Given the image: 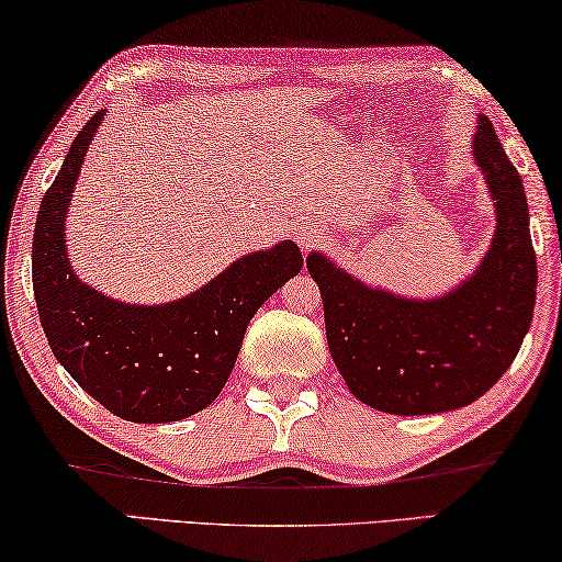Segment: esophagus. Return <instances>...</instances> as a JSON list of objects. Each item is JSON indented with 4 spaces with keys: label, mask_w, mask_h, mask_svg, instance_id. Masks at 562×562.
I'll return each mask as SVG.
<instances>
[{
    "label": "esophagus",
    "mask_w": 562,
    "mask_h": 562,
    "mask_svg": "<svg viewBox=\"0 0 562 562\" xmlns=\"http://www.w3.org/2000/svg\"><path fill=\"white\" fill-rule=\"evenodd\" d=\"M295 236H297L300 249H305V251H307L311 247H315V244H318V239H321V228H315V226H311V224L297 226Z\"/></svg>",
    "instance_id": "34e87169"
}]
</instances>
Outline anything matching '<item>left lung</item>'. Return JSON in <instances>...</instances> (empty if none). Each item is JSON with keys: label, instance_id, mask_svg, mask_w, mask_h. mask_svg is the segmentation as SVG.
I'll return each instance as SVG.
<instances>
[{"label": "left lung", "instance_id": "1", "mask_svg": "<svg viewBox=\"0 0 562 562\" xmlns=\"http://www.w3.org/2000/svg\"><path fill=\"white\" fill-rule=\"evenodd\" d=\"M471 153L496 209L494 239L476 272L440 297L371 288L311 251L326 338L346 386L390 415H432L471 405L499 382L535 313L537 259L525 186L486 116Z\"/></svg>", "mask_w": 562, "mask_h": 562}]
</instances>
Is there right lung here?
Listing matches in <instances>:
<instances>
[{
	"mask_svg": "<svg viewBox=\"0 0 562 562\" xmlns=\"http://www.w3.org/2000/svg\"><path fill=\"white\" fill-rule=\"evenodd\" d=\"M101 122L104 112H97L78 132L41 201L33 234L37 313L55 359L109 413L130 423H176L218 397L249 321L295 278L303 255L284 239L162 305H130L83 284L68 259L66 213Z\"/></svg>",
	"mask_w": 562,
	"mask_h": 562,
	"instance_id": "1",
	"label": "right lung"
}]
</instances>
